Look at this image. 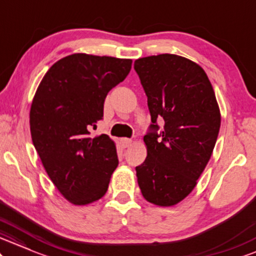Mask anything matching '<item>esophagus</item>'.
I'll use <instances>...</instances> for the list:
<instances>
[{
  "label": "esophagus",
  "mask_w": 256,
  "mask_h": 256,
  "mask_svg": "<svg viewBox=\"0 0 256 256\" xmlns=\"http://www.w3.org/2000/svg\"><path fill=\"white\" fill-rule=\"evenodd\" d=\"M121 145L122 147H124V148H127V147L132 145V140L127 139V138H123V139H121Z\"/></svg>",
  "instance_id": "obj_1"
}]
</instances>
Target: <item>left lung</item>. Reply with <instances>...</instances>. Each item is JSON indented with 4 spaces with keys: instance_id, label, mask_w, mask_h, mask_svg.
<instances>
[{
    "instance_id": "8db88e82",
    "label": "left lung",
    "mask_w": 256,
    "mask_h": 256,
    "mask_svg": "<svg viewBox=\"0 0 256 256\" xmlns=\"http://www.w3.org/2000/svg\"><path fill=\"white\" fill-rule=\"evenodd\" d=\"M134 69L152 122L144 136L147 157L135 168L138 183L148 202L174 206L190 194L211 158L220 111L205 70L186 57H142Z\"/></svg>"
}]
</instances>
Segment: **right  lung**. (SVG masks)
<instances>
[{
	"mask_svg": "<svg viewBox=\"0 0 256 256\" xmlns=\"http://www.w3.org/2000/svg\"><path fill=\"white\" fill-rule=\"evenodd\" d=\"M130 68L132 60L73 54L51 66L33 98V145L55 187L74 205L104 196L118 165L115 142L106 134L91 138L90 129Z\"/></svg>",
	"mask_w": 256,
	"mask_h": 256,
	"instance_id": "1",
	"label": "right lung"
}]
</instances>
